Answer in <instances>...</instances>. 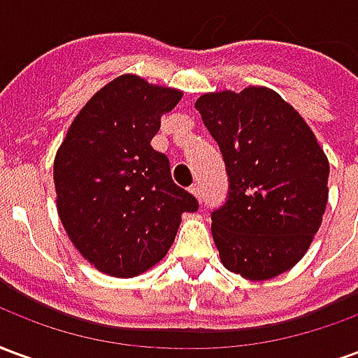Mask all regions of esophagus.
Listing matches in <instances>:
<instances>
[{
	"label": "esophagus",
	"instance_id": "1",
	"mask_svg": "<svg viewBox=\"0 0 358 358\" xmlns=\"http://www.w3.org/2000/svg\"><path fill=\"white\" fill-rule=\"evenodd\" d=\"M189 194L194 195V197H197V199H201V189H199V186L189 187Z\"/></svg>",
	"mask_w": 358,
	"mask_h": 358
}]
</instances>
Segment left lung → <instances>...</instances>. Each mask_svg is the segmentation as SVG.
<instances>
[{
  "instance_id": "obj_1",
  "label": "left lung",
  "mask_w": 358,
  "mask_h": 358,
  "mask_svg": "<svg viewBox=\"0 0 358 358\" xmlns=\"http://www.w3.org/2000/svg\"><path fill=\"white\" fill-rule=\"evenodd\" d=\"M195 109L222 151L230 182L210 226L220 261L253 282L284 274L303 259L322 224L328 157L274 90L203 94Z\"/></svg>"
}]
</instances>
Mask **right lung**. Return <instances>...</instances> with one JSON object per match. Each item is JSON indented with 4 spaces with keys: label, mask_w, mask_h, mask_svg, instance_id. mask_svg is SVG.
<instances>
[{
    "label": "right lung",
    "mask_w": 358,
    "mask_h": 358,
    "mask_svg": "<svg viewBox=\"0 0 358 358\" xmlns=\"http://www.w3.org/2000/svg\"><path fill=\"white\" fill-rule=\"evenodd\" d=\"M176 88L122 74L103 86L69 126L53 163L61 224L90 264L115 278L155 266L197 199L172 182L171 163L151 148Z\"/></svg>",
    "instance_id": "obj_1"
}]
</instances>
